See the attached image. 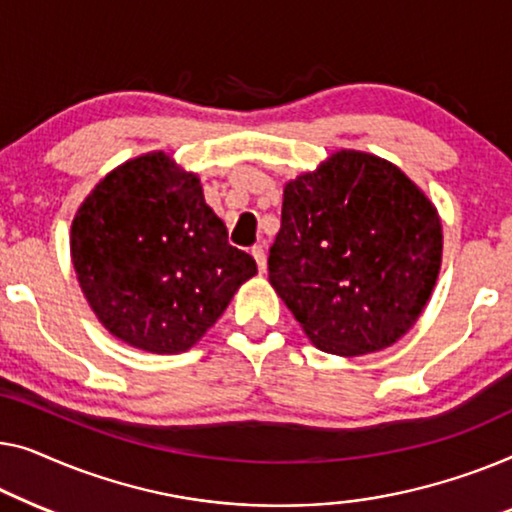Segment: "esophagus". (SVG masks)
<instances>
[{
	"label": "esophagus",
	"instance_id": "34e87169",
	"mask_svg": "<svg viewBox=\"0 0 512 512\" xmlns=\"http://www.w3.org/2000/svg\"><path fill=\"white\" fill-rule=\"evenodd\" d=\"M253 257H255V262H257L259 273H264V271H266V255H264V248H262V246H255V248H253Z\"/></svg>",
	"mask_w": 512,
	"mask_h": 512
}]
</instances>
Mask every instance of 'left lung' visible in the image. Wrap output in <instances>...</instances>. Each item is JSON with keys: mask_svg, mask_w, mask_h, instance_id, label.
Instances as JSON below:
<instances>
[{"mask_svg": "<svg viewBox=\"0 0 512 512\" xmlns=\"http://www.w3.org/2000/svg\"><path fill=\"white\" fill-rule=\"evenodd\" d=\"M436 206L383 157L338 150L285 185L269 283L320 350L390 348L415 325L441 271Z\"/></svg>", "mask_w": 512, "mask_h": 512, "instance_id": "obj_1", "label": "left lung"}]
</instances>
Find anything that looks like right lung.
<instances>
[{"mask_svg": "<svg viewBox=\"0 0 512 512\" xmlns=\"http://www.w3.org/2000/svg\"><path fill=\"white\" fill-rule=\"evenodd\" d=\"M71 262L99 322L155 355L190 350L257 273L227 243L197 174L162 150L120 164L85 197Z\"/></svg>", "mask_w": 512, "mask_h": 512, "instance_id": "right-lung-1", "label": "right lung"}]
</instances>
